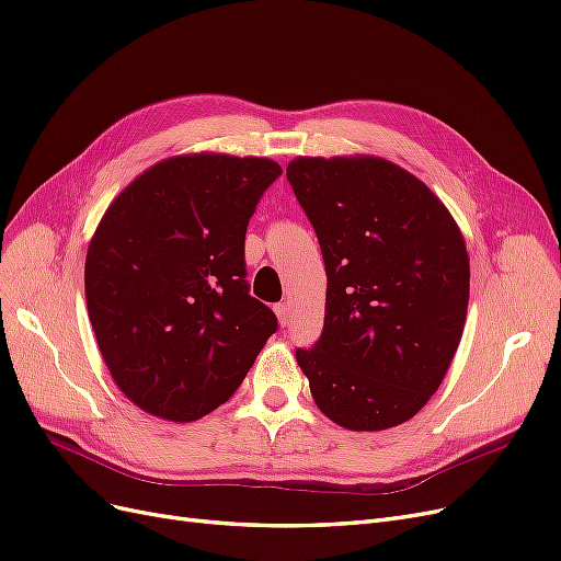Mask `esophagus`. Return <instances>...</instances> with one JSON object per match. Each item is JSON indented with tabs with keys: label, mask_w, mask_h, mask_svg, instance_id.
<instances>
[{
	"label": "esophagus",
	"mask_w": 561,
	"mask_h": 561,
	"mask_svg": "<svg viewBox=\"0 0 561 561\" xmlns=\"http://www.w3.org/2000/svg\"><path fill=\"white\" fill-rule=\"evenodd\" d=\"M275 312H277L279 325L286 328L288 321H291V307H288V302H279V305H275Z\"/></svg>",
	"instance_id": "34e87169"
}]
</instances>
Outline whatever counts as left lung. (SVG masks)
Here are the masks:
<instances>
[{"mask_svg": "<svg viewBox=\"0 0 561 561\" xmlns=\"http://www.w3.org/2000/svg\"><path fill=\"white\" fill-rule=\"evenodd\" d=\"M288 184L325 263L321 337L296 348L317 407L356 432L396 427L425 407L458 351L469 256L427 186L377 157H300Z\"/></svg>", "mask_w": 561, "mask_h": 561, "instance_id": "1", "label": "left lung"}]
</instances>
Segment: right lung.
Masks as SVG:
<instances>
[{
  "mask_svg": "<svg viewBox=\"0 0 561 561\" xmlns=\"http://www.w3.org/2000/svg\"><path fill=\"white\" fill-rule=\"evenodd\" d=\"M279 175L259 157H173L96 226L88 314L115 383L152 416L190 423L215 411L277 333L273 309L249 296L244 233Z\"/></svg>",
  "mask_w": 561,
  "mask_h": 561,
  "instance_id": "1",
  "label": "right lung"
}]
</instances>
